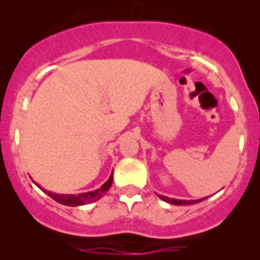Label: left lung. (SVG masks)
<instances>
[{
  "label": "left lung",
  "instance_id": "obj_1",
  "mask_svg": "<svg viewBox=\"0 0 260 260\" xmlns=\"http://www.w3.org/2000/svg\"><path fill=\"white\" fill-rule=\"evenodd\" d=\"M160 199H162V201L170 203V204H175V205H189V204H194V203H198V202H202L204 201L205 198H202V199H198V201H180V199H170L168 197H164V196H159Z\"/></svg>",
  "mask_w": 260,
  "mask_h": 260
}]
</instances>
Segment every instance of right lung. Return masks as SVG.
<instances>
[{"label":"right lung","instance_id":"1","mask_svg":"<svg viewBox=\"0 0 260 260\" xmlns=\"http://www.w3.org/2000/svg\"><path fill=\"white\" fill-rule=\"evenodd\" d=\"M113 171L111 176H110V178L107 180L105 183L101 186L99 189H95V190H91V192H86V193H80V194H57V193H51L49 192V190L44 189V188H41L39 184L37 186L39 188H41V190L43 192L46 193L47 196L51 197L53 201H56L59 204H63V205H68V207H78V205H84L86 203H92L95 201H98V199H100L101 197L104 196V193H106L107 190L110 189V187H111L112 184V181H113Z\"/></svg>","mask_w":260,"mask_h":260}]
</instances>
